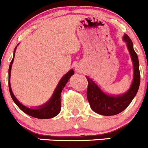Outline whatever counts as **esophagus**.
<instances>
[{
  "instance_id": "esophagus-1",
  "label": "esophagus",
  "mask_w": 148,
  "mask_h": 148,
  "mask_svg": "<svg viewBox=\"0 0 148 148\" xmlns=\"http://www.w3.org/2000/svg\"><path fill=\"white\" fill-rule=\"evenodd\" d=\"M75 70L78 73L83 72V68H82V66H80V65H77V66H75Z\"/></svg>"
}]
</instances>
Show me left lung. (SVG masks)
<instances>
[{
    "label": "left lung",
    "instance_id": "1",
    "mask_svg": "<svg viewBox=\"0 0 148 148\" xmlns=\"http://www.w3.org/2000/svg\"><path fill=\"white\" fill-rule=\"evenodd\" d=\"M123 40L126 43L133 64V79L130 88L126 92L120 95L108 94L102 91L94 80L86 77L88 101L91 109L102 116H114L123 111L130 105L139 88L140 75L138 57L133 49V42L126 34H124Z\"/></svg>",
    "mask_w": 148,
    "mask_h": 148
}]
</instances>
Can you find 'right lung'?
<instances>
[{"instance_id":"add662e5","label":"right lung","mask_w":148,"mask_h":148,"mask_svg":"<svg viewBox=\"0 0 148 148\" xmlns=\"http://www.w3.org/2000/svg\"><path fill=\"white\" fill-rule=\"evenodd\" d=\"M17 46L15 47V49H14L13 52V57L10 64L9 66L8 69V86H9V91H10V96H11L12 100L15 102L18 106V108L23 111L26 114L29 115V116H32V117L37 118L39 119H52L54 118V116H57L60 113V111H61V92L64 87L65 86L66 84L69 81V79L73 74H74V71L73 69L69 70L64 76L62 77V78L60 79L59 82L58 84H57V87H56L55 90H54L53 94L51 96L50 99H49L47 102L43 105L40 106L35 107V108H32V107H27L26 106L23 105L22 103H21L18 101V99L15 97L14 95L13 92L12 91L11 86H10V72H11V68L12 62H13L14 57H15V52L16 50Z\"/></svg>"}]
</instances>
